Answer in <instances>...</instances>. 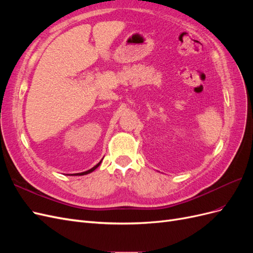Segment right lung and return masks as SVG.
<instances>
[{
  "mask_svg": "<svg viewBox=\"0 0 253 253\" xmlns=\"http://www.w3.org/2000/svg\"><path fill=\"white\" fill-rule=\"evenodd\" d=\"M101 162H102V160H101ZM101 162L99 163V164H97V165H96L94 168H91L90 170H88V171H85V172H82V173H77V174H75V175H85V174H88V173H90V172H93L95 169H97V168H98L99 166H100Z\"/></svg>",
  "mask_w": 253,
  "mask_h": 253,
  "instance_id": "obj_1",
  "label": "right lung"
}]
</instances>
